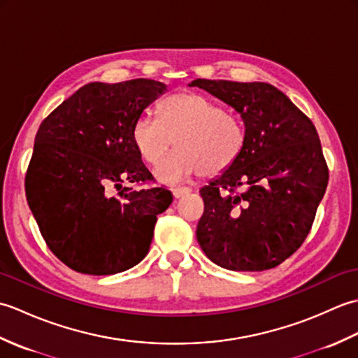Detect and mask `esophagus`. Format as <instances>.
I'll return each mask as SVG.
<instances>
[{"mask_svg":"<svg viewBox=\"0 0 358 358\" xmlns=\"http://www.w3.org/2000/svg\"><path fill=\"white\" fill-rule=\"evenodd\" d=\"M191 191H192L191 187H173L172 194H173L175 199H181V196L191 194Z\"/></svg>","mask_w":358,"mask_h":358,"instance_id":"esophagus-1","label":"esophagus"}]
</instances>
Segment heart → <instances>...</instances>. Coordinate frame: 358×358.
<instances>
[{"instance_id":"obj_1","label":"heart","mask_w":358,"mask_h":358,"mask_svg":"<svg viewBox=\"0 0 358 358\" xmlns=\"http://www.w3.org/2000/svg\"><path fill=\"white\" fill-rule=\"evenodd\" d=\"M158 117L136 121L132 140L143 162L150 166L159 164L176 141L179 150L155 171L164 183H178L196 173H222L237 162L245 148L241 120L192 90L167 96L159 104Z\"/></svg>"}]
</instances>
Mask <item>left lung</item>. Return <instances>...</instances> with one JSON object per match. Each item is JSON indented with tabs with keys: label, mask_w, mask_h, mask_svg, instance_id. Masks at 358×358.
<instances>
[{
	"label": "left lung",
	"mask_w": 358,
	"mask_h": 358,
	"mask_svg": "<svg viewBox=\"0 0 358 358\" xmlns=\"http://www.w3.org/2000/svg\"><path fill=\"white\" fill-rule=\"evenodd\" d=\"M245 123V148L229 169L200 189L196 240L210 262L258 272L283 263L313 227L329 171L317 129L268 83L194 80Z\"/></svg>",
	"instance_id": "8db88e82"
}]
</instances>
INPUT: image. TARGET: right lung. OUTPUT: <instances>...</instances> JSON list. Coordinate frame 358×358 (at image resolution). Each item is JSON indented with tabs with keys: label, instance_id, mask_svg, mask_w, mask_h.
I'll use <instances>...</instances> for the list:
<instances>
[{
	"label": "right lung",
	"instance_id": "obj_1",
	"mask_svg": "<svg viewBox=\"0 0 358 358\" xmlns=\"http://www.w3.org/2000/svg\"><path fill=\"white\" fill-rule=\"evenodd\" d=\"M164 92L163 83L146 78L89 83L38 129L26 173L27 203L45 245L71 269L112 275L148 255L157 215L169 208L172 192L121 183L154 180L132 129Z\"/></svg>",
	"mask_w": 358,
	"mask_h": 358
}]
</instances>
